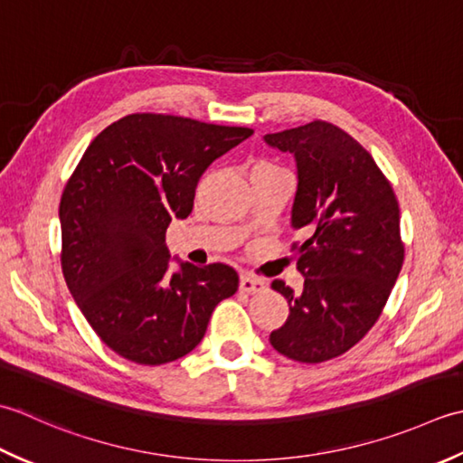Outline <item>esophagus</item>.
<instances>
[{
	"mask_svg": "<svg viewBox=\"0 0 463 463\" xmlns=\"http://www.w3.org/2000/svg\"><path fill=\"white\" fill-rule=\"evenodd\" d=\"M240 289L248 291V294H256V291L266 289V281L260 279V278L248 276V273H243V276L240 278Z\"/></svg>",
	"mask_w": 463,
	"mask_h": 463,
	"instance_id": "34e87169",
	"label": "esophagus"
}]
</instances>
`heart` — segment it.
Wrapping results in <instances>:
<instances>
[{
	"instance_id": "obj_1",
	"label": "heart",
	"mask_w": 463,
	"mask_h": 463,
	"mask_svg": "<svg viewBox=\"0 0 463 463\" xmlns=\"http://www.w3.org/2000/svg\"><path fill=\"white\" fill-rule=\"evenodd\" d=\"M258 165H268V164H258Z\"/></svg>"
}]
</instances>
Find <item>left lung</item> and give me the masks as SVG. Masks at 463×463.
<instances>
[{
    "instance_id": "1",
    "label": "left lung",
    "mask_w": 463,
    "mask_h": 463,
    "mask_svg": "<svg viewBox=\"0 0 463 463\" xmlns=\"http://www.w3.org/2000/svg\"><path fill=\"white\" fill-rule=\"evenodd\" d=\"M263 141L296 159L291 228L307 235L296 248L304 289L271 284L289 316L269 344L319 364L345 354L380 317L403 263L400 205L373 157L334 124L317 119Z\"/></svg>"
}]
</instances>
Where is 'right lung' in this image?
<instances>
[{
	"mask_svg": "<svg viewBox=\"0 0 463 463\" xmlns=\"http://www.w3.org/2000/svg\"><path fill=\"white\" fill-rule=\"evenodd\" d=\"M253 134L164 113H131L88 146L60 203L61 269L101 342L129 362L162 365L202 342L212 311L238 291L225 263L172 256L165 230L192 213L215 159Z\"/></svg>",
	"mask_w": 463,
	"mask_h": 463,
	"instance_id": "1",
	"label": "right lung"
}]
</instances>
